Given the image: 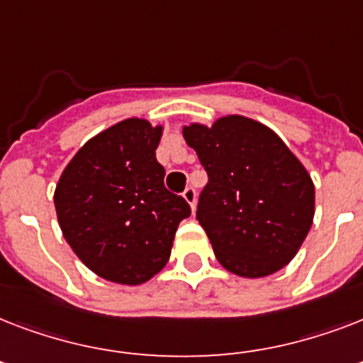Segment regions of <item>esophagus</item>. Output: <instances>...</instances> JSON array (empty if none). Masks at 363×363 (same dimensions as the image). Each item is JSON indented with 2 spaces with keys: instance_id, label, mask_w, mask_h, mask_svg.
<instances>
[{
  "instance_id": "34e87169",
  "label": "esophagus",
  "mask_w": 363,
  "mask_h": 363,
  "mask_svg": "<svg viewBox=\"0 0 363 363\" xmlns=\"http://www.w3.org/2000/svg\"><path fill=\"white\" fill-rule=\"evenodd\" d=\"M182 198L186 199L188 205L192 207V209H196V199H198V194H196V188L194 186H188L184 192H182Z\"/></svg>"
}]
</instances>
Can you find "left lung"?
Returning a JSON list of instances; mask_svg holds the SVG:
<instances>
[{
	"instance_id": "left-lung-1",
	"label": "left lung",
	"mask_w": 363,
	"mask_h": 363,
	"mask_svg": "<svg viewBox=\"0 0 363 363\" xmlns=\"http://www.w3.org/2000/svg\"><path fill=\"white\" fill-rule=\"evenodd\" d=\"M209 182L196 218L216 258L239 277L275 273L296 256L315 216V186L282 139L245 116L182 130Z\"/></svg>"
}]
</instances>
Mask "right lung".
Listing matches in <instances>:
<instances>
[{
    "label": "right lung",
    "instance_id": "add662e5",
    "mask_svg": "<svg viewBox=\"0 0 363 363\" xmlns=\"http://www.w3.org/2000/svg\"><path fill=\"white\" fill-rule=\"evenodd\" d=\"M162 128L128 118L84 145L54 192L65 241L96 275L141 284L169 259L190 205L164 184L156 160Z\"/></svg>",
    "mask_w": 363,
    "mask_h": 363
}]
</instances>
